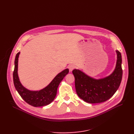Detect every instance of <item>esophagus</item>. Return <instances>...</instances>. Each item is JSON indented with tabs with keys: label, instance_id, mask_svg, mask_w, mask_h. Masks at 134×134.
Segmentation results:
<instances>
[{
	"label": "esophagus",
	"instance_id": "esophagus-1",
	"mask_svg": "<svg viewBox=\"0 0 134 134\" xmlns=\"http://www.w3.org/2000/svg\"><path fill=\"white\" fill-rule=\"evenodd\" d=\"M68 68L70 71H72V70H74L75 69V65L74 64H70L68 66Z\"/></svg>",
	"mask_w": 134,
	"mask_h": 134
}]
</instances>
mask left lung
<instances>
[{
	"mask_svg": "<svg viewBox=\"0 0 134 134\" xmlns=\"http://www.w3.org/2000/svg\"><path fill=\"white\" fill-rule=\"evenodd\" d=\"M116 52L117 60L116 69L111 75L106 78L96 80L79 70H72L76 93L85 102L90 103L105 102L118 90L122 77V56L120 51L117 50Z\"/></svg>",
	"mask_w": 134,
	"mask_h": 134,
	"instance_id": "8db88e82",
	"label": "left lung"
}]
</instances>
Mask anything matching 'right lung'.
<instances>
[{
	"instance_id": "obj_1",
	"label": "right lung",
	"mask_w": 134,
	"mask_h": 134,
	"mask_svg": "<svg viewBox=\"0 0 134 134\" xmlns=\"http://www.w3.org/2000/svg\"><path fill=\"white\" fill-rule=\"evenodd\" d=\"M19 52L15 56L14 61V69L13 71V82L16 90L26 102L34 107H41L51 103L55 99L57 89L60 83L66 74L69 69L63 70L56 76L50 84L46 88L39 91H30L22 86L18 78V61Z\"/></svg>"
}]
</instances>
